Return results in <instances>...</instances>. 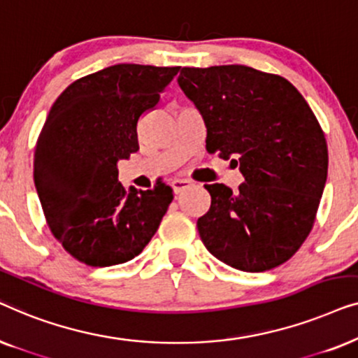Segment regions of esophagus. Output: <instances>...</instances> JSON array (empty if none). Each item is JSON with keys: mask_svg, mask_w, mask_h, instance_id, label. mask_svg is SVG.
<instances>
[{"mask_svg": "<svg viewBox=\"0 0 358 358\" xmlns=\"http://www.w3.org/2000/svg\"><path fill=\"white\" fill-rule=\"evenodd\" d=\"M190 185H192V182H190V180H187V179H174L173 182H171V187H173L174 194H180L182 190L190 187Z\"/></svg>", "mask_w": 358, "mask_h": 358, "instance_id": "esophagus-1", "label": "esophagus"}]
</instances>
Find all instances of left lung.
<instances>
[{
  "label": "left lung",
  "instance_id": "1",
  "mask_svg": "<svg viewBox=\"0 0 358 358\" xmlns=\"http://www.w3.org/2000/svg\"><path fill=\"white\" fill-rule=\"evenodd\" d=\"M178 83L207 127V150L239 164L238 192L210 184L197 220L210 254L238 271L264 272L298 251L327 179V145L315 114L285 78L251 66L182 68Z\"/></svg>",
  "mask_w": 358,
  "mask_h": 358
}]
</instances>
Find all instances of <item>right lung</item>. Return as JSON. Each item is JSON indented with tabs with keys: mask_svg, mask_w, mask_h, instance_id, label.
I'll return each instance as SVG.
<instances>
[{
	"mask_svg": "<svg viewBox=\"0 0 358 358\" xmlns=\"http://www.w3.org/2000/svg\"><path fill=\"white\" fill-rule=\"evenodd\" d=\"M180 66L119 63L71 83L53 102L34 153V184L53 236L92 267L124 264L158 229L173 189H125L117 163L138 151L136 124Z\"/></svg>",
	"mask_w": 358,
	"mask_h": 358,
	"instance_id": "right-lung-1",
	"label": "right lung"
}]
</instances>
